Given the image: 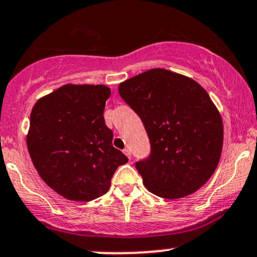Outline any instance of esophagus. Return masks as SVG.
Returning a JSON list of instances; mask_svg holds the SVG:
<instances>
[{
    "label": "esophagus",
    "instance_id": "obj_1",
    "mask_svg": "<svg viewBox=\"0 0 257 257\" xmlns=\"http://www.w3.org/2000/svg\"><path fill=\"white\" fill-rule=\"evenodd\" d=\"M123 153H125V155L128 158V159H131V151H130L128 148L123 149Z\"/></svg>",
    "mask_w": 257,
    "mask_h": 257
}]
</instances>
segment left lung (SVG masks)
Returning <instances> with one entry per match:
<instances>
[{
    "instance_id": "left-lung-1",
    "label": "left lung",
    "mask_w": 257,
    "mask_h": 257,
    "mask_svg": "<svg viewBox=\"0 0 257 257\" xmlns=\"http://www.w3.org/2000/svg\"><path fill=\"white\" fill-rule=\"evenodd\" d=\"M121 98L142 120L151 154L136 163L146 188L165 199L197 192L217 167L221 115L194 80L152 69L121 82Z\"/></svg>"
}]
</instances>
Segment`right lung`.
<instances>
[{
    "instance_id": "add662e5",
    "label": "right lung",
    "mask_w": 257,
    "mask_h": 257,
    "mask_svg": "<svg viewBox=\"0 0 257 257\" xmlns=\"http://www.w3.org/2000/svg\"><path fill=\"white\" fill-rule=\"evenodd\" d=\"M104 85H64L34 105L27 138L34 166L53 191L90 201L109 191L115 170L128 161L113 147Z\"/></svg>"
}]
</instances>
